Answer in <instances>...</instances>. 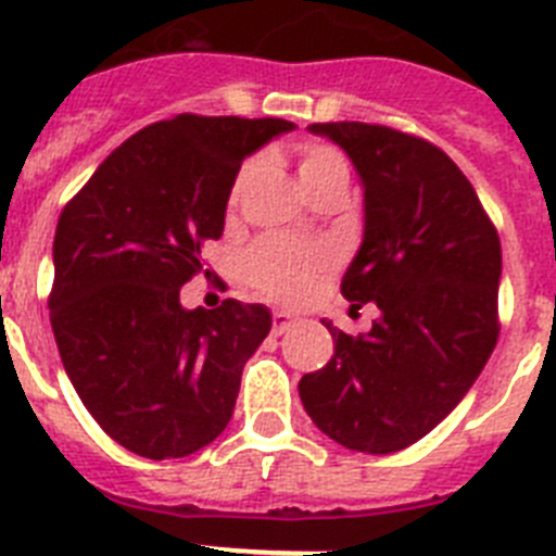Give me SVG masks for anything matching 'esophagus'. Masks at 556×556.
<instances>
[{"label": "esophagus", "mask_w": 556, "mask_h": 556, "mask_svg": "<svg viewBox=\"0 0 556 556\" xmlns=\"http://www.w3.org/2000/svg\"><path fill=\"white\" fill-rule=\"evenodd\" d=\"M292 326H298V317H294V314H289V312H275L273 314V333H275V337L287 333Z\"/></svg>", "instance_id": "obj_1"}]
</instances>
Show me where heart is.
Instances as JSON below:
<instances>
[{
	"instance_id": "1",
	"label": "heart",
	"mask_w": 556,
	"mask_h": 556,
	"mask_svg": "<svg viewBox=\"0 0 556 556\" xmlns=\"http://www.w3.org/2000/svg\"><path fill=\"white\" fill-rule=\"evenodd\" d=\"M253 164L239 172L233 184V200L248 184ZM298 178L303 191L326 184L333 178H348V164L331 147H306L298 159ZM331 267V255L314 244L289 242V239H267L250 253L248 273L255 287L269 298L283 303H298L320 283L323 275Z\"/></svg>"
}]
</instances>
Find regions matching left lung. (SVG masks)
<instances>
[{"instance_id": "8db88e82", "label": "left lung", "mask_w": 556, "mask_h": 556, "mask_svg": "<svg viewBox=\"0 0 556 556\" xmlns=\"http://www.w3.org/2000/svg\"><path fill=\"white\" fill-rule=\"evenodd\" d=\"M308 132L345 150L365 228L342 275L351 308L376 303L367 333L323 326L333 356L298 384L312 424L342 448L392 454L443 424L498 339L501 242L459 166L392 127L328 122Z\"/></svg>"}]
</instances>
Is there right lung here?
Instances as JSON below:
<instances>
[{
	"label": "right lung",
	"instance_id": "obj_1",
	"mask_svg": "<svg viewBox=\"0 0 556 556\" xmlns=\"http://www.w3.org/2000/svg\"><path fill=\"white\" fill-rule=\"evenodd\" d=\"M283 119L155 122L97 166L58 219L49 320L83 406L147 459L214 443L233 415L248 358L273 328L262 303L180 306V287L225 228L239 166Z\"/></svg>",
	"mask_w": 556,
	"mask_h": 556
}]
</instances>
